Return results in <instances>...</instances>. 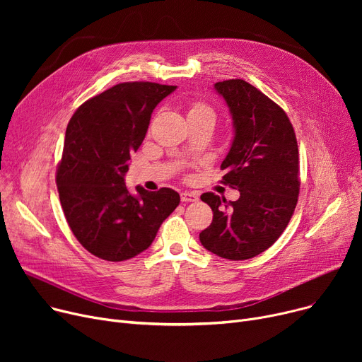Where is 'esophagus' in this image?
Returning a JSON list of instances; mask_svg holds the SVG:
<instances>
[{"label": "esophagus", "instance_id": "obj_1", "mask_svg": "<svg viewBox=\"0 0 362 362\" xmlns=\"http://www.w3.org/2000/svg\"><path fill=\"white\" fill-rule=\"evenodd\" d=\"M180 199L183 202H197L199 199V195L197 192H189V191H185L180 194Z\"/></svg>", "mask_w": 362, "mask_h": 362}]
</instances>
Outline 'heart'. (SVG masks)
I'll return each instance as SVG.
<instances>
[{
    "instance_id": "1",
    "label": "heart",
    "mask_w": 362,
    "mask_h": 362,
    "mask_svg": "<svg viewBox=\"0 0 362 362\" xmlns=\"http://www.w3.org/2000/svg\"><path fill=\"white\" fill-rule=\"evenodd\" d=\"M198 111H211V110L208 108L206 105H204V104L197 103V104H194V105L191 107V111H189V114H191V112H198Z\"/></svg>"
}]
</instances>
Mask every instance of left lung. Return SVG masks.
I'll use <instances>...</instances> for the list:
<instances>
[{"instance_id": "8db88e82", "label": "left lung", "mask_w": 362, "mask_h": 362, "mask_svg": "<svg viewBox=\"0 0 362 362\" xmlns=\"http://www.w3.org/2000/svg\"><path fill=\"white\" fill-rule=\"evenodd\" d=\"M232 112L235 139L221 163V183L238 189V201L201 195L213 221L199 233L205 250L232 261L269 250L291 221L299 195V152L284 110L243 79L217 82Z\"/></svg>"}]
</instances>
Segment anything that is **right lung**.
Wrapping results in <instances>:
<instances>
[{"mask_svg": "<svg viewBox=\"0 0 362 362\" xmlns=\"http://www.w3.org/2000/svg\"><path fill=\"white\" fill-rule=\"evenodd\" d=\"M176 86L124 82L85 101L71 116L57 189L73 235L105 261L136 257L156 239L180 197L170 187L132 195L124 185L130 154L141 146L157 104Z\"/></svg>", "mask_w": 362, "mask_h": 362, "instance_id": "obj_1", "label": "right lung"}]
</instances>
